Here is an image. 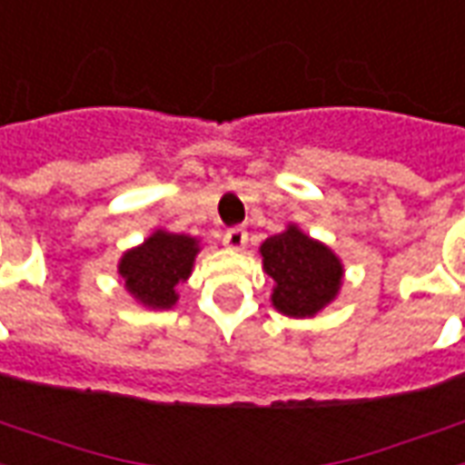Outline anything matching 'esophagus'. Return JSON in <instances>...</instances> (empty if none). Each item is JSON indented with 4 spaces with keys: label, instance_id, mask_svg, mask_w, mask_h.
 Here are the masks:
<instances>
[{
    "label": "esophagus",
    "instance_id": "obj_1",
    "mask_svg": "<svg viewBox=\"0 0 465 465\" xmlns=\"http://www.w3.org/2000/svg\"><path fill=\"white\" fill-rule=\"evenodd\" d=\"M223 242H225L227 248L232 250H240L245 242H248V230L242 225H235V227H227L225 235H223Z\"/></svg>",
    "mask_w": 465,
    "mask_h": 465
}]
</instances>
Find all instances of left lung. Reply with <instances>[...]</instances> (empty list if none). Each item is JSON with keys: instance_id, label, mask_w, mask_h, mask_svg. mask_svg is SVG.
Segmentation results:
<instances>
[{"instance_id": "left-lung-1", "label": "left lung", "mask_w": 465, "mask_h": 465, "mask_svg": "<svg viewBox=\"0 0 465 465\" xmlns=\"http://www.w3.org/2000/svg\"><path fill=\"white\" fill-rule=\"evenodd\" d=\"M260 252L262 268L275 280L272 305L285 315H315L341 288V260L298 227H288L285 232L268 238Z\"/></svg>"}]
</instances>
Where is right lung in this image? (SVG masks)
I'll return each mask as SVG.
<instances>
[{
	"mask_svg": "<svg viewBox=\"0 0 465 465\" xmlns=\"http://www.w3.org/2000/svg\"><path fill=\"white\" fill-rule=\"evenodd\" d=\"M197 240L174 232H154L144 245L124 252L120 275L127 291L150 308H170L177 301V285H183L193 270Z\"/></svg>",
	"mask_w": 465,
	"mask_h": 465,
	"instance_id": "add662e5",
	"label": "right lung"
}]
</instances>
